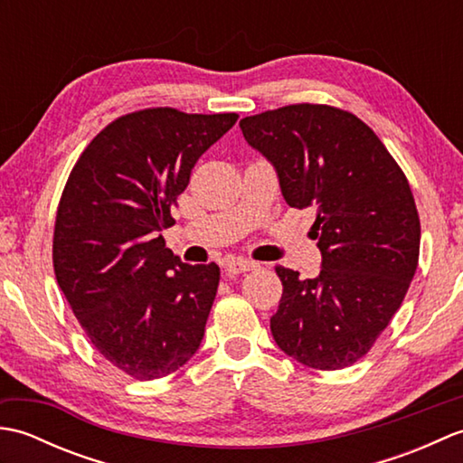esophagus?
I'll return each instance as SVG.
<instances>
[{"instance_id": "obj_1", "label": "esophagus", "mask_w": 463, "mask_h": 463, "mask_svg": "<svg viewBox=\"0 0 463 463\" xmlns=\"http://www.w3.org/2000/svg\"><path fill=\"white\" fill-rule=\"evenodd\" d=\"M257 267H259V264L252 262V260H247V259H232V260H226L224 270L229 272V274H241V272L254 270Z\"/></svg>"}]
</instances>
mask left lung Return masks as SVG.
<instances>
[{
	"label": "left lung",
	"mask_w": 463,
	"mask_h": 463,
	"mask_svg": "<svg viewBox=\"0 0 463 463\" xmlns=\"http://www.w3.org/2000/svg\"><path fill=\"white\" fill-rule=\"evenodd\" d=\"M279 176L284 201L317 209L318 277L279 267L270 317L279 348L317 370L360 360L400 308L418 267L420 219L396 161L366 123L328 105H288L241 119Z\"/></svg>",
	"instance_id": "left-lung-1"
}]
</instances>
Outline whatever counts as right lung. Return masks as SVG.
<instances>
[{
  "mask_svg": "<svg viewBox=\"0 0 463 463\" xmlns=\"http://www.w3.org/2000/svg\"><path fill=\"white\" fill-rule=\"evenodd\" d=\"M237 113L169 107L107 125L73 166L57 209L59 288L97 352L137 380L179 370L199 350L221 270L186 264L161 231L196 159Z\"/></svg>",
  "mask_w": 463,
  "mask_h": 463,
  "instance_id": "add662e5",
  "label": "right lung"
}]
</instances>
